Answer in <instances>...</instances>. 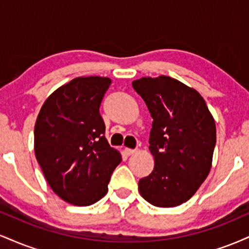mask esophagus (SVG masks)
<instances>
[{"mask_svg":"<svg viewBox=\"0 0 249 249\" xmlns=\"http://www.w3.org/2000/svg\"><path fill=\"white\" fill-rule=\"evenodd\" d=\"M124 152L126 156H132V154L136 153V150H132V148H125Z\"/></svg>","mask_w":249,"mask_h":249,"instance_id":"esophagus-1","label":"esophagus"}]
</instances>
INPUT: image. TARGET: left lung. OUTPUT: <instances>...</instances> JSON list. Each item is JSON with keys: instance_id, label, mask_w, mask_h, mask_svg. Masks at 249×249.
Instances as JSON below:
<instances>
[{"instance_id": "left-lung-1", "label": "left lung", "mask_w": 249, "mask_h": 249, "mask_svg": "<svg viewBox=\"0 0 249 249\" xmlns=\"http://www.w3.org/2000/svg\"><path fill=\"white\" fill-rule=\"evenodd\" d=\"M132 87L153 118L148 148L154 168L139 180V192L153 206H178L196 192L210 173L215 123L198 91L177 79L142 77Z\"/></svg>"}]
</instances>
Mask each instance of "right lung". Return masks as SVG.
<instances>
[{"mask_svg": "<svg viewBox=\"0 0 249 249\" xmlns=\"http://www.w3.org/2000/svg\"><path fill=\"white\" fill-rule=\"evenodd\" d=\"M110 84L107 77H77L51 93L37 117V161L53 192L76 206L102 199L122 161L105 138L99 113Z\"/></svg>", "mask_w": 249, "mask_h": 249, "instance_id": "right-lung-1", "label": "right lung"}]
</instances>
